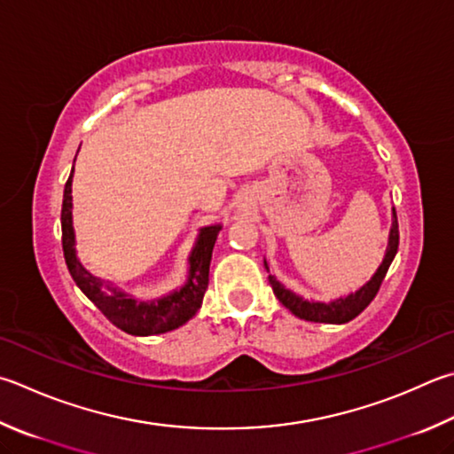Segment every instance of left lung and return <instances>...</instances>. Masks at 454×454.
Listing matches in <instances>:
<instances>
[{"instance_id": "left-lung-1", "label": "left lung", "mask_w": 454, "mask_h": 454, "mask_svg": "<svg viewBox=\"0 0 454 454\" xmlns=\"http://www.w3.org/2000/svg\"><path fill=\"white\" fill-rule=\"evenodd\" d=\"M399 248V224H397V212L393 208V222H391V230H389V242H387V250H385V258L383 262L379 263V268L367 284H364L359 287L357 292H351L345 298H337L333 301H313V300H303L301 295L294 294L292 290L278 282L276 276H268L271 290H274L276 298L282 301V306H286L290 309L295 317L306 319V321H316V324H348L353 317H357L361 311H364L379 292L381 287L383 278L389 270L391 262L397 254ZM263 266L270 271L268 262L263 260Z\"/></svg>"}]
</instances>
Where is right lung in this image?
Segmentation results:
<instances>
[{
  "instance_id": "add662e5",
  "label": "right lung",
  "mask_w": 454,
  "mask_h": 454,
  "mask_svg": "<svg viewBox=\"0 0 454 454\" xmlns=\"http://www.w3.org/2000/svg\"><path fill=\"white\" fill-rule=\"evenodd\" d=\"M75 167V162H73ZM73 170L65 184L63 208H61V230H63V254L67 262L69 274L75 279L87 298L103 311V316L130 335H159L184 325L188 319L196 316L202 306L206 287H208V271L212 250L222 224H210L199 230V238L188 255V276L184 286L178 290L162 295L159 300H137L135 295L119 290L113 282L97 278L85 270L77 258L75 250V228H73Z\"/></svg>"
}]
</instances>
